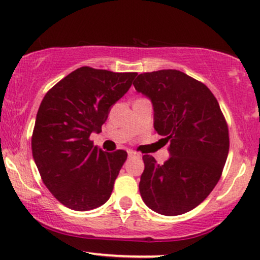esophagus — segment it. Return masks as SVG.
<instances>
[{"label":"esophagus","mask_w":260,"mask_h":260,"mask_svg":"<svg viewBox=\"0 0 260 260\" xmlns=\"http://www.w3.org/2000/svg\"><path fill=\"white\" fill-rule=\"evenodd\" d=\"M136 156H139V155L134 153V151H128V157H136Z\"/></svg>","instance_id":"obj_1"}]
</instances>
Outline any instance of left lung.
I'll use <instances>...</instances> for the list:
<instances>
[{"label":"left lung","instance_id":"obj_1","mask_svg":"<svg viewBox=\"0 0 260 260\" xmlns=\"http://www.w3.org/2000/svg\"><path fill=\"white\" fill-rule=\"evenodd\" d=\"M150 99L154 128L170 143V157L157 164L144 155L139 192L161 215L198 207L220 180L229 154V128L207 85L176 70L142 73L133 82Z\"/></svg>","mask_w":260,"mask_h":260}]
</instances>
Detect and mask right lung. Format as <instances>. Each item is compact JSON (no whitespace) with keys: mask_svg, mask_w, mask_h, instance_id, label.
Masks as SVG:
<instances>
[{"mask_svg":"<svg viewBox=\"0 0 260 260\" xmlns=\"http://www.w3.org/2000/svg\"><path fill=\"white\" fill-rule=\"evenodd\" d=\"M136 76L80 67L41 101L31 137L32 157L45 186L64 207L86 211L109 201L127 153H106L89 137L101 132L111 106Z\"/></svg>","mask_w":260,"mask_h":260,"instance_id":"right-lung-1","label":"right lung"}]
</instances>
